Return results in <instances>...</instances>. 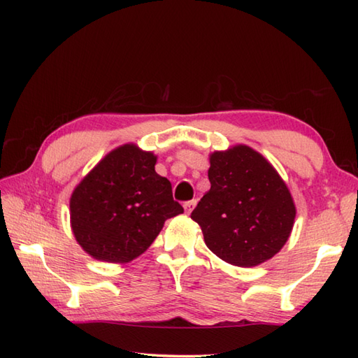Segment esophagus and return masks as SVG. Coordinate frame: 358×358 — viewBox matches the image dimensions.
Instances as JSON below:
<instances>
[{
	"label": "esophagus",
	"instance_id": "esophagus-1",
	"mask_svg": "<svg viewBox=\"0 0 358 358\" xmlns=\"http://www.w3.org/2000/svg\"><path fill=\"white\" fill-rule=\"evenodd\" d=\"M196 206V200H191V201H186L185 204H183V208H185V210H186V214L189 215L191 214V212L194 210V208Z\"/></svg>",
	"mask_w": 358,
	"mask_h": 358
}]
</instances>
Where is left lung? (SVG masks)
Returning <instances> with one entry per match:
<instances>
[{
	"label": "left lung",
	"instance_id": "8db88e82",
	"mask_svg": "<svg viewBox=\"0 0 358 358\" xmlns=\"http://www.w3.org/2000/svg\"><path fill=\"white\" fill-rule=\"evenodd\" d=\"M209 163L210 189L191 214L204 243L240 268L268 262L286 245L296 214L283 178L246 144L212 152Z\"/></svg>",
	"mask_w": 358,
	"mask_h": 358
}]
</instances>
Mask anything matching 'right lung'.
<instances>
[{"instance_id":"right-lung-1","label":"right lung","mask_w":358,"mask_h":358,"mask_svg":"<svg viewBox=\"0 0 358 358\" xmlns=\"http://www.w3.org/2000/svg\"><path fill=\"white\" fill-rule=\"evenodd\" d=\"M157 155L134 143L104 155L71 195V227L86 254L129 263L146 250L167 218L183 214L171 181L155 172Z\"/></svg>"}]
</instances>
